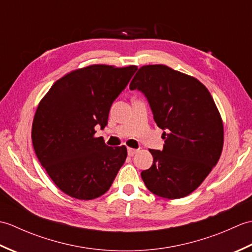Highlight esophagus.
Segmentation results:
<instances>
[{"label": "esophagus", "instance_id": "esophagus-1", "mask_svg": "<svg viewBox=\"0 0 252 252\" xmlns=\"http://www.w3.org/2000/svg\"><path fill=\"white\" fill-rule=\"evenodd\" d=\"M137 153V149L134 148H127V155L129 156H134V155Z\"/></svg>", "mask_w": 252, "mask_h": 252}]
</instances>
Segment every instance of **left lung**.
<instances>
[{"label": "left lung", "mask_w": 252, "mask_h": 252, "mask_svg": "<svg viewBox=\"0 0 252 252\" xmlns=\"http://www.w3.org/2000/svg\"><path fill=\"white\" fill-rule=\"evenodd\" d=\"M130 90L145 95L163 130L162 151L149 149L153 165L141 173L153 194L178 199L194 191L220 159L223 122L208 89L194 77L164 65L143 66Z\"/></svg>", "instance_id": "obj_1"}]
</instances>
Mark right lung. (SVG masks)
<instances>
[{
    "label": "right lung",
    "mask_w": 252,
    "mask_h": 252,
    "mask_svg": "<svg viewBox=\"0 0 252 252\" xmlns=\"http://www.w3.org/2000/svg\"><path fill=\"white\" fill-rule=\"evenodd\" d=\"M136 69H77L57 80L37 106L31 132L35 155L68 196L91 200L104 195L125 163V145L109 147L94 134L95 126H107L112 103Z\"/></svg>",
    "instance_id": "1"
}]
</instances>
